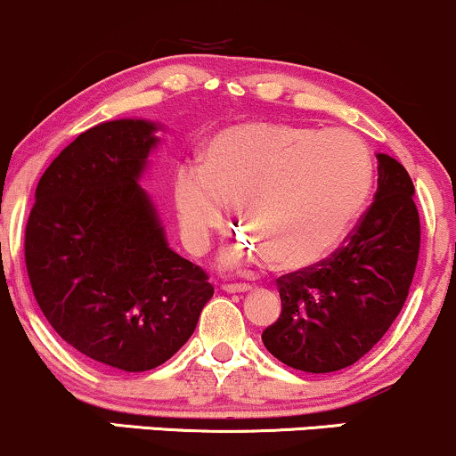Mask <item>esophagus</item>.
<instances>
[{
	"label": "esophagus",
	"instance_id": "34e87169",
	"mask_svg": "<svg viewBox=\"0 0 456 456\" xmlns=\"http://www.w3.org/2000/svg\"><path fill=\"white\" fill-rule=\"evenodd\" d=\"M223 291H227V294H244V291H250V285H244V282H224Z\"/></svg>",
	"mask_w": 456,
	"mask_h": 456
}]
</instances>
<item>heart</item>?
I'll return each instance as SVG.
<instances>
[{
    "instance_id": "1",
    "label": "heart",
    "mask_w": 456,
    "mask_h": 456,
    "mask_svg": "<svg viewBox=\"0 0 456 456\" xmlns=\"http://www.w3.org/2000/svg\"><path fill=\"white\" fill-rule=\"evenodd\" d=\"M373 162L347 130L248 122L216 133L201 167L175 177L182 240L201 253L227 224L229 206L245 235L223 253L224 268L264 255L279 272L311 268L349 232L369 197Z\"/></svg>"
}]
</instances>
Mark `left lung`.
<instances>
[{"label": "left lung", "mask_w": 456, "mask_h": 456, "mask_svg": "<svg viewBox=\"0 0 456 456\" xmlns=\"http://www.w3.org/2000/svg\"><path fill=\"white\" fill-rule=\"evenodd\" d=\"M420 250V218L405 167L378 154L375 201L332 257L281 276L282 311L265 349L291 369L332 373L358 362L405 305Z\"/></svg>", "instance_id": "obj_1"}]
</instances>
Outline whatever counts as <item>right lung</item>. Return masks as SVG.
<instances>
[{"label": "right lung", "mask_w": 456, "mask_h": 456, "mask_svg": "<svg viewBox=\"0 0 456 456\" xmlns=\"http://www.w3.org/2000/svg\"><path fill=\"white\" fill-rule=\"evenodd\" d=\"M160 128L126 118L78 134L40 177L25 229L40 311L70 347L126 373L167 362L214 296L141 188Z\"/></svg>", "instance_id": "add662e5"}]
</instances>
